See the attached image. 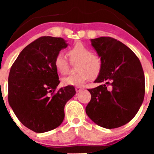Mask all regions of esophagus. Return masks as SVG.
Segmentation results:
<instances>
[{
	"label": "esophagus",
	"mask_w": 154,
	"mask_h": 154,
	"mask_svg": "<svg viewBox=\"0 0 154 154\" xmlns=\"http://www.w3.org/2000/svg\"><path fill=\"white\" fill-rule=\"evenodd\" d=\"M82 90H83V88L79 87V86H78V87H75V91H76L77 92H81Z\"/></svg>",
	"instance_id": "1"
}]
</instances>
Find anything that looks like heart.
<instances>
[{
  "label": "heart",
  "mask_w": 154,
  "mask_h": 154,
  "mask_svg": "<svg viewBox=\"0 0 154 154\" xmlns=\"http://www.w3.org/2000/svg\"><path fill=\"white\" fill-rule=\"evenodd\" d=\"M71 62L77 63L75 70L78 72L62 79L65 85H81L90 79L99 76L102 69V62L100 57L92 54V50L82 43H75L68 51ZM54 65L58 73L65 75L69 72L70 64L66 56L62 52L57 54Z\"/></svg>",
  "instance_id": "1"
}]
</instances>
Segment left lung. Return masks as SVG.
I'll return each mask as SVG.
<instances>
[{
	"instance_id": "left-lung-1",
	"label": "left lung",
	"mask_w": 154,
	"mask_h": 154,
	"mask_svg": "<svg viewBox=\"0 0 154 154\" xmlns=\"http://www.w3.org/2000/svg\"><path fill=\"white\" fill-rule=\"evenodd\" d=\"M102 62L94 81L100 85L88 89L91 100L85 108L88 117L107 129L125 125L135 116L144 97V74L136 54L111 37L91 39Z\"/></svg>"
}]
</instances>
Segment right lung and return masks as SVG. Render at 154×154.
I'll use <instances>...</instances> for the list:
<instances>
[{
    "label": "right lung",
    "mask_w": 154,
    "mask_h": 154,
    "mask_svg": "<svg viewBox=\"0 0 154 154\" xmlns=\"http://www.w3.org/2000/svg\"><path fill=\"white\" fill-rule=\"evenodd\" d=\"M68 44L62 38L42 36L25 47L10 69L8 102L21 123L38 133L60 126L66 103L75 94L68 85L54 92L60 81L55 56Z\"/></svg>",
    "instance_id": "obj_1"
}]
</instances>
